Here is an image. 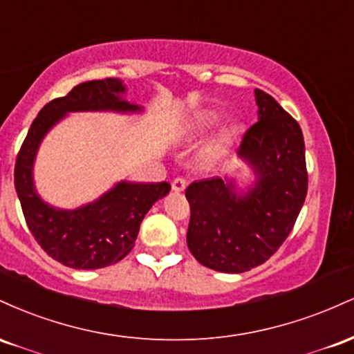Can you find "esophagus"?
Returning <instances> with one entry per match:
<instances>
[{
	"instance_id": "esophagus-1",
	"label": "esophagus",
	"mask_w": 354,
	"mask_h": 354,
	"mask_svg": "<svg viewBox=\"0 0 354 354\" xmlns=\"http://www.w3.org/2000/svg\"><path fill=\"white\" fill-rule=\"evenodd\" d=\"M186 185H188V181H186L185 178L178 176V178H174V180H173V183H171V188H173L174 191H183V189L186 188Z\"/></svg>"
}]
</instances>
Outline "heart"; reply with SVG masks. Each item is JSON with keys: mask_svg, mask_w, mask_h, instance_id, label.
<instances>
[{"mask_svg": "<svg viewBox=\"0 0 354 354\" xmlns=\"http://www.w3.org/2000/svg\"><path fill=\"white\" fill-rule=\"evenodd\" d=\"M214 121H216V113H201V115L196 116V120H194L191 129H193L194 133H201V131H205V129H208L209 126L214 123ZM230 136H231V133H225V135L219 138L218 141H214V143L208 148V154L214 156V154L221 153L223 148H225L226 143L230 141Z\"/></svg>", "mask_w": 354, "mask_h": 354, "instance_id": "1", "label": "heart"}]
</instances>
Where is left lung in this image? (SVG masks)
<instances>
[{
    "label": "left lung",
    "instance_id": "obj_1",
    "mask_svg": "<svg viewBox=\"0 0 354 354\" xmlns=\"http://www.w3.org/2000/svg\"><path fill=\"white\" fill-rule=\"evenodd\" d=\"M258 118L246 129L239 156L258 183L243 196L221 178L186 188L191 216L186 241L203 266L245 273L270 259L293 230L308 193L304 140L298 121L268 93L256 89Z\"/></svg>",
    "mask_w": 354,
    "mask_h": 354
}]
</instances>
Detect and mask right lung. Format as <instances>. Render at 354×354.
Segmentation results:
<instances>
[{
	"label": "right lung",
	"instance_id": "obj_1",
	"mask_svg": "<svg viewBox=\"0 0 354 354\" xmlns=\"http://www.w3.org/2000/svg\"><path fill=\"white\" fill-rule=\"evenodd\" d=\"M121 93L124 86L116 78L76 84L66 96L44 104L16 156L15 188L28 228L53 259L75 270H98L121 261L135 246L145 214L171 189L165 181L156 185L120 183L98 201L75 211L51 208L36 194L31 169L39 141L48 129L68 111L140 109L121 100Z\"/></svg>",
	"mask_w": 354,
	"mask_h": 354
}]
</instances>
